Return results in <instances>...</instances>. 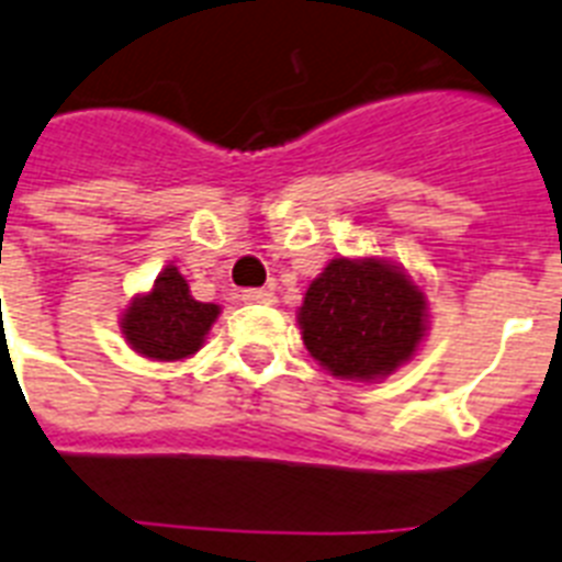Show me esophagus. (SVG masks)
Listing matches in <instances>:
<instances>
[{
	"instance_id": "1",
	"label": "esophagus",
	"mask_w": 562,
	"mask_h": 562,
	"mask_svg": "<svg viewBox=\"0 0 562 562\" xmlns=\"http://www.w3.org/2000/svg\"><path fill=\"white\" fill-rule=\"evenodd\" d=\"M241 303H271L273 294L268 289H245L239 294Z\"/></svg>"
}]
</instances>
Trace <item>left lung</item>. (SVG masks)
Listing matches in <instances>:
<instances>
[{"label":"left lung","instance_id":"left-lung-1","mask_svg":"<svg viewBox=\"0 0 562 562\" xmlns=\"http://www.w3.org/2000/svg\"><path fill=\"white\" fill-rule=\"evenodd\" d=\"M300 326L331 375H390L422 340L424 294L378 259H331L305 291Z\"/></svg>","mask_w":562,"mask_h":562}]
</instances>
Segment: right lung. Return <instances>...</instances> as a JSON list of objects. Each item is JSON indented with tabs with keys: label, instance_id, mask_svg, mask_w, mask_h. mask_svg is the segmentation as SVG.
Listing matches in <instances>:
<instances>
[{
	"label": "right lung",
	"instance_id": "add662e5",
	"mask_svg": "<svg viewBox=\"0 0 562 562\" xmlns=\"http://www.w3.org/2000/svg\"><path fill=\"white\" fill-rule=\"evenodd\" d=\"M216 317L218 305L193 300L178 268H167L155 280V289L126 308L123 335L135 352L158 360H178L193 355L204 344V335Z\"/></svg>",
	"mask_w": 562,
	"mask_h": 562
}]
</instances>
